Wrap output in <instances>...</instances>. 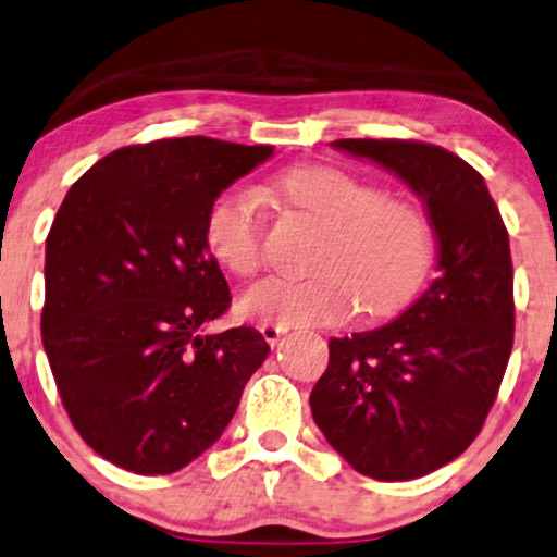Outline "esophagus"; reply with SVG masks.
<instances>
[{
  "mask_svg": "<svg viewBox=\"0 0 557 557\" xmlns=\"http://www.w3.org/2000/svg\"><path fill=\"white\" fill-rule=\"evenodd\" d=\"M259 331H262L264 342L272 344V347H274V344L280 342V336L287 334V326H277V323H262V326H259Z\"/></svg>",
  "mask_w": 557,
  "mask_h": 557,
  "instance_id": "obj_1",
  "label": "esophagus"
}]
</instances>
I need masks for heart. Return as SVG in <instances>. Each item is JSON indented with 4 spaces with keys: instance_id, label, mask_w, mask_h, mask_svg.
Wrapping results in <instances>:
<instances>
[{
    "instance_id": "obj_1",
    "label": "heart",
    "mask_w": 557,
    "mask_h": 557,
    "mask_svg": "<svg viewBox=\"0 0 557 557\" xmlns=\"http://www.w3.org/2000/svg\"><path fill=\"white\" fill-rule=\"evenodd\" d=\"M270 193L313 215L326 228L313 277H270L238 298L249 321L323 326L347 321L357 308L385 315L419 290L432 262V228L413 202L336 166H295L272 180ZM264 210L249 187L215 195L206 215L208 251L223 270L249 277L262 267Z\"/></svg>"
}]
</instances>
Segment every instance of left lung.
<instances>
[{
	"label": "left lung",
	"mask_w": 557,
	"mask_h": 557,
	"mask_svg": "<svg viewBox=\"0 0 557 557\" xmlns=\"http://www.w3.org/2000/svg\"><path fill=\"white\" fill-rule=\"evenodd\" d=\"M424 202L436 274L385 326L329 339L313 421L357 473L411 481L453 462L483 429L513 344L509 234L481 174L421 140L342 138Z\"/></svg>",
	"instance_id": "obj_1"
}]
</instances>
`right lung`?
Wrapping results in <instances>:
<instances>
[{"label": "right lung", "mask_w": 557, "mask_h": 557, "mask_svg": "<svg viewBox=\"0 0 557 557\" xmlns=\"http://www.w3.org/2000/svg\"><path fill=\"white\" fill-rule=\"evenodd\" d=\"M272 146L206 136L125 146L63 197L46 238L44 347L82 440L138 475L177 473L234 419L270 344L202 334L231 306L208 251L218 193Z\"/></svg>", "instance_id": "obj_1"}]
</instances>
